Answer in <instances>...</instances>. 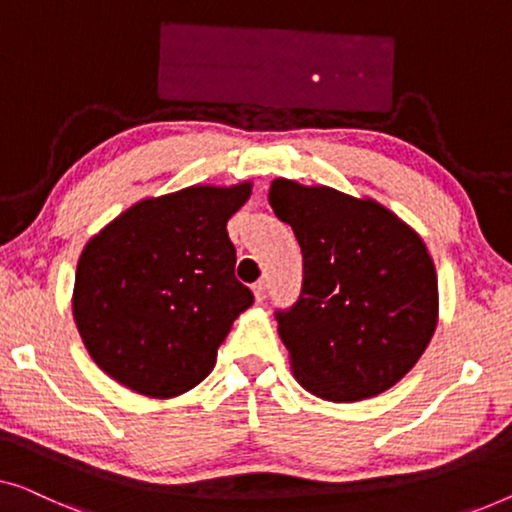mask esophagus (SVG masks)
Returning <instances> with one entry per match:
<instances>
[{
  "instance_id": "esophagus-1",
  "label": "esophagus",
  "mask_w": 512,
  "mask_h": 512,
  "mask_svg": "<svg viewBox=\"0 0 512 512\" xmlns=\"http://www.w3.org/2000/svg\"><path fill=\"white\" fill-rule=\"evenodd\" d=\"M251 291H254V298L256 302H263L265 300V281L258 279L254 286H251Z\"/></svg>"
}]
</instances>
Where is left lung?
Listing matches in <instances>:
<instances>
[{
	"mask_svg": "<svg viewBox=\"0 0 512 512\" xmlns=\"http://www.w3.org/2000/svg\"><path fill=\"white\" fill-rule=\"evenodd\" d=\"M268 198L305 258L298 305L277 314L295 381L335 404L381 395L411 372L439 323L425 242L369 196L277 177Z\"/></svg>",
	"mask_w": 512,
	"mask_h": 512,
	"instance_id": "obj_1",
	"label": "left lung"
}]
</instances>
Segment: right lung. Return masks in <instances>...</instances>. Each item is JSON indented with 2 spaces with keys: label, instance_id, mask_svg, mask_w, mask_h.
I'll use <instances>...</instances> for the list:
<instances>
[{
  "label": "right lung",
  "instance_id": "add662e5",
  "mask_svg": "<svg viewBox=\"0 0 512 512\" xmlns=\"http://www.w3.org/2000/svg\"><path fill=\"white\" fill-rule=\"evenodd\" d=\"M254 182L194 184L133 203L78 258L73 321L110 379L170 399L196 388L254 295L235 279L226 224Z\"/></svg>",
  "mask_w": 512,
  "mask_h": 512
}]
</instances>
